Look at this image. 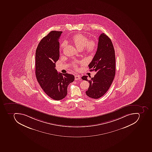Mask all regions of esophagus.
I'll list each match as a JSON object with an SVG mask.
<instances>
[{
    "label": "esophagus",
    "mask_w": 152,
    "mask_h": 152,
    "mask_svg": "<svg viewBox=\"0 0 152 152\" xmlns=\"http://www.w3.org/2000/svg\"><path fill=\"white\" fill-rule=\"evenodd\" d=\"M80 76L79 75H76L75 76V80H80Z\"/></svg>",
    "instance_id": "1"
}]
</instances>
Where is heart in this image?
Here are the masks:
<instances>
[{"mask_svg": "<svg viewBox=\"0 0 152 152\" xmlns=\"http://www.w3.org/2000/svg\"><path fill=\"white\" fill-rule=\"evenodd\" d=\"M72 40L78 49H83L84 52L87 53L93 52L96 48V43L95 41L88 40L87 37L80 34L74 35ZM67 45V42H63L61 45V49H63ZM73 65L74 67H77L76 62H73Z\"/></svg>", "mask_w": 152, "mask_h": 152, "instance_id": "heart-1", "label": "heart"}]
</instances>
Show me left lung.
Segmentation results:
<instances>
[{
  "label": "left lung",
  "mask_w": 152,
  "mask_h": 152,
  "mask_svg": "<svg viewBox=\"0 0 152 152\" xmlns=\"http://www.w3.org/2000/svg\"><path fill=\"white\" fill-rule=\"evenodd\" d=\"M88 67L90 71L96 73L90 80H88L87 76L82 77L81 79L90 83L86 94L90 98L99 99L108 91L115 73L114 48L111 40L104 33L99 37L97 51Z\"/></svg>",
  "instance_id": "left-lung-1"
}]
</instances>
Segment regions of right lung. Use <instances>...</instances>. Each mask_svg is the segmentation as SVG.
<instances>
[{
    "mask_svg": "<svg viewBox=\"0 0 152 152\" xmlns=\"http://www.w3.org/2000/svg\"><path fill=\"white\" fill-rule=\"evenodd\" d=\"M62 32L52 31L39 42L35 53V75L45 93L52 99L61 100L66 96L67 87L74 80L68 73H58L56 63L60 57L59 39Z\"/></svg>",
    "mask_w": 152,
    "mask_h": 152,
    "instance_id": "right-lung-1",
    "label": "right lung"
}]
</instances>
